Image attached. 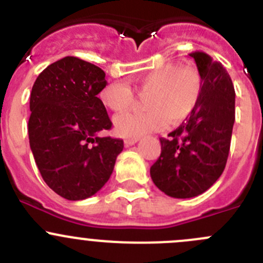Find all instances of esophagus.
Masks as SVG:
<instances>
[{
	"label": "esophagus",
	"instance_id": "1",
	"mask_svg": "<svg viewBox=\"0 0 263 263\" xmlns=\"http://www.w3.org/2000/svg\"><path fill=\"white\" fill-rule=\"evenodd\" d=\"M137 141H139V137H127V139H124V144L127 146H131V145L136 144Z\"/></svg>",
	"mask_w": 263,
	"mask_h": 263
}]
</instances>
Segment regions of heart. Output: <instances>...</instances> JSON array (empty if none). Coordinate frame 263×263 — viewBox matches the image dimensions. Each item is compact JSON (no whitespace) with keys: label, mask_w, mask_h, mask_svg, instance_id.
I'll return each mask as SVG.
<instances>
[{"label":"heart","mask_w":263,"mask_h":263,"mask_svg":"<svg viewBox=\"0 0 263 263\" xmlns=\"http://www.w3.org/2000/svg\"><path fill=\"white\" fill-rule=\"evenodd\" d=\"M139 92H149L146 111H128L114 119L117 134L139 137L170 123L183 121L195 109L202 92V78L195 68L165 64L134 80ZM101 104L113 111H123L134 100L131 88L122 82H111L99 93Z\"/></svg>","instance_id":"heart-1"}]
</instances>
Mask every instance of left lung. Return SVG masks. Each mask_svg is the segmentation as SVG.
Masks as SVG:
<instances>
[{
  "label": "left lung",
  "instance_id": "1",
  "mask_svg": "<svg viewBox=\"0 0 263 263\" xmlns=\"http://www.w3.org/2000/svg\"><path fill=\"white\" fill-rule=\"evenodd\" d=\"M202 78L195 109L160 137V157L150 167L153 182L172 198H193L220 178L230 152L235 122V90L223 65L202 51L189 53Z\"/></svg>",
  "mask_w": 263,
  "mask_h": 263
}]
</instances>
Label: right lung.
Wrapping results in <instances>:
<instances>
[{
	"instance_id": "obj_1",
	"label": "right lung",
	"mask_w": 263,
	"mask_h": 263,
	"mask_svg": "<svg viewBox=\"0 0 263 263\" xmlns=\"http://www.w3.org/2000/svg\"><path fill=\"white\" fill-rule=\"evenodd\" d=\"M103 69L74 56L50 64L30 92L29 145L43 181L68 200L98 193L114 170L123 140L100 137L111 121L98 95Z\"/></svg>"
}]
</instances>
